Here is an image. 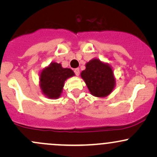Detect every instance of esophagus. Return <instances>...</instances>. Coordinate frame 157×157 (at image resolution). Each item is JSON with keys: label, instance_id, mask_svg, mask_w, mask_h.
<instances>
[{"label": "esophagus", "instance_id": "obj_1", "mask_svg": "<svg viewBox=\"0 0 157 157\" xmlns=\"http://www.w3.org/2000/svg\"><path fill=\"white\" fill-rule=\"evenodd\" d=\"M74 72L75 73V75H76L77 76H78V75H80V68H75V69L74 70Z\"/></svg>", "mask_w": 157, "mask_h": 157}]
</instances>
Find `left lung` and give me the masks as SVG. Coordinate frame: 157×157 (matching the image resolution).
I'll list each match as a JSON object with an SVG mask.
<instances>
[{
    "label": "left lung",
    "mask_w": 157,
    "mask_h": 157,
    "mask_svg": "<svg viewBox=\"0 0 157 157\" xmlns=\"http://www.w3.org/2000/svg\"><path fill=\"white\" fill-rule=\"evenodd\" d=\"M91 94L105 97L112 92L115 86L113 70L109 64L94 58L86 64V69L80 74Z\"/></svg>",
    "instance_id": "obj_1"
}]
</instances>
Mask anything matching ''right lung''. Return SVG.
Returning a JSON list of instances; mask_svg holds the SVG:
<instances>
[{
  "instance_id": "1",
  "label": "right lung",
  "mask_w": 157,
  "mask_h": 157,
  "mask_svg": "<svg viewBox=\"0 0 157 157\" xmlns=\"http://www.w3.org/2000/svg\"><path fill=\"white\" fill-rule=\"evenodd\" d=\"M75 76L71 68H64L60 63H51L40 75V86L42 93L50 99H57L62 93L64 82Z\"/></svg>"
}]
</instances>
